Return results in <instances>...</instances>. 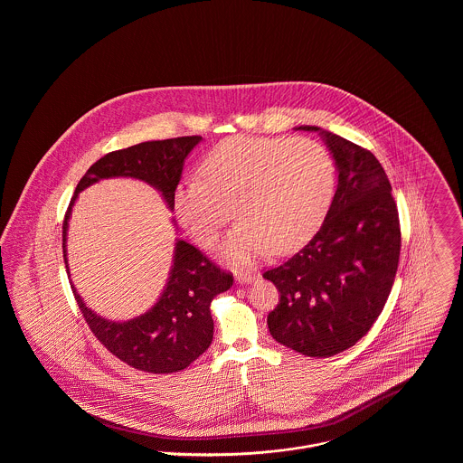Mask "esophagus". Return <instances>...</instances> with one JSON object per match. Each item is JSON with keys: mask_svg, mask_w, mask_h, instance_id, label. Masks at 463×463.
I'll return each instance as SVG.
<instances>
[{"mask_svg": "<svg viewBox=\"0 0 463 463\" xmlns=\"http://www.w3.org/2000/svg\"><path fill=\"white\" fill-rule=\"evenodd\" d=\"M255 279V274L253 272H244V270H240V272H236V281L238 283H242V285H248V283H251Z\"/></svg>", "mask_w": 463, "mask_h": 463, "instance_id": "obj_1", "label": "esophagus"}]
</instances>
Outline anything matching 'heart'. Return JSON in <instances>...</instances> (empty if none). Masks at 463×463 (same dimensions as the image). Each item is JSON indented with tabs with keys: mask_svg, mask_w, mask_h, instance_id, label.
<instances>
[{
	"mask_svg": "<svg viewBox=\"0 0 463 463\" xmlns=\"http://www.w3.org/2000/svg\"><path fill=\"white\" fill-rule=\"evenodd\" d=\"M199 176L176 187V215L196 241L210 246L234 212L241 222L223 253L238 264L306 244L335 193L333 157L304 137L225 138L204 155Z\"/></svg>",
	"mask_w": 463,
	"mask_h": 463,
	"instance_id": "1",
	"label": "heart"
}]
</instances>
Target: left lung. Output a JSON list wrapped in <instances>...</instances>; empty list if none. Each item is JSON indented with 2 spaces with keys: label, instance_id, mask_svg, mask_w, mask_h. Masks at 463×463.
I'll use <instances>...</instances> for the list:
<instances>
[{
  "label": "left lung",
  "instance_id": "left-lung-1",
  "mask_svg": "<svg viewBox=\"0 0 463 463\" xmlns=\"http://www.w3.org/2000/svg\"><path fill=\"white\" fill-rule=\"evenodd\" d=\"M338 170L330 210L316 236L285 264L265 270L281 298L267 316L272 338L308 357H330L363 338L394 285L401 227L380 161L321 130Z\"/></svg>",
  "mask_w": 463,
  "mask_h": 463
}]
</instances>
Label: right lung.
Returning a JSON list of instances; mask_svg holds the SVG:
<instances>
[{"label": "right lung", "mask_w": 463, "mask_h": 463, "mask_svg": "<svg viewBox=\"0 0 463 463\" xmlns=\"http://www.w3.org/2000/svg\"><path fill=\"white\" fill-rule=\"evenodd\" d=\"M199 135L153 140L112 151L93 163L76 185L62 223V248L66 262L67 223L78 193L110 176H132L156 187L168 208L175 206V189L184 159L196 147ZM232 274L203 255L198 248L178 240L168 283L155 307L146 314L116 323L97 316L72 288L78 307L97 340L112 355L146 373H174L187 368L204 353L213 338L212 300L232 287Z\"/></svg>", "instance_id": "add662e5"}]
</instances>
